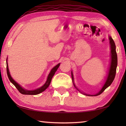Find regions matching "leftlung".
Masks as SVG:
<instances>
[{"label": "left lung", "instance_id": "left-lung-1", "mask_svg": "<svg viewBox=\"0 0 126 126\" xmlns=\"http://www.w3.org/2000/svg\"><path fill=\"white\" fill-rule=\"evenodd\" d=\"M109 43H110V65H109L108 75H107V76L106 82L104 83L102 88H101V89L97 93H96V94H94V95H90V94H85V93H82V92H81V91H80L78 88H77L75 84L74 75L73 73V71H71V77H72V79H73V82L74 87H75L80 93L83 94L85 95L90 96H98L99 95H100L102 93H103L104 92V90H105L106 88H107L109 86H110V84L112 83V82H113L114 81L115 76V75H116V68L117 65V53L116 51L115 44L113 39H112L111 36H109Z\"/></svg>", "mask_w": 126, "mask_h": 126}]
</instances>
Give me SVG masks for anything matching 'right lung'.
<instances>
[{
	"label": "right lung",
	"mask_w": 126,
	"mask_h": 126,
	"mask_svg": "<svg viewBox=\"0 0 126 126\" xmlns=\"http://www.w3.org/2000/svg\"><path fill=\"white\" fill-rule=\"evenodd\" d=\"M60 63H58V64L56 65L51 69V70L50 71V73L49 74V75H48L47 81L45 82L44 84L41 87L38 88H37V89L33 90H29L25 89V88H23L19 84H18L17 82H16L15 80L12 79V77L10 75L9 69V66H8L7 58L6 59V70H7V74L8 77H9V79L10 81V82H11L16 87V88L18 90L19 92L24 95H37L42 93L43 92H44L45 90H46L47 88L49 87L51 83V81L52 77L55 75L56 71H57V69L58 68L59 66H60Z\"/></svg>",
	"instance_id": "obj_1"
}]
</instances>
